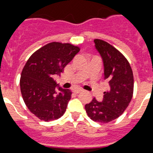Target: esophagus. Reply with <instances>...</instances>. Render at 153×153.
<instances>
[{
    "label": "esophagus",
    "mask_w": 153,
    "mask_h": 153,
    "mask_svg": "<svg viewBox=\"0 0 153 153\" xmlns=\"http://www.w3.org/2000/svg\"><path fill=\"white\" fill-rule=\"evenodd\" d=\"M72 91H73L75 94H78V93H80L81 91H82V89L74 88V89H72Z\"/></svg>",
    "instance_id": "34e87169"
}]
</instances>
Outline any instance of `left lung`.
Here are the masks:
<instances>
[{
  "mask_svg": "<svg viewBox=\"0 0 153 153\" xmlns=\"http://www.w3.org/2000/svg\"><path fill=\"white\" fill-rule=\"evenodd\" d=\"M95 48L104 65V80L110 89L104 92L99 102L94 97L85 110L89 117L99 123H108L119 117L128 107L133 97V75L130 63L120 52L101 39H94Z\"/></svg>",
  "mask_w": 153,
  "mask_h": 153,
  "instance_id": "obj_1",
  "label": "left lung"
}]
</instances>
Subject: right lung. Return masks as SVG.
I'll list each match as a JSON object with an SVG mask.
<instances>
[{"instance_id":"add662e5","label":"right lung","mask_w":153,"mask_h":153,"mask_svg":"<svg viewBox=\"0 0 153 153\" xmlns=\"http://www.w3.org/2000/svg\"><path fill=\"white\" fill-rule=\"evenodd\" d=\"M79 51L71 44L50 42L36 51L23 67L22 97L30 112L41 120H57L66 111L71 92L59 86L54 76L62 73Z\"/></svg>"}]
</instances>
